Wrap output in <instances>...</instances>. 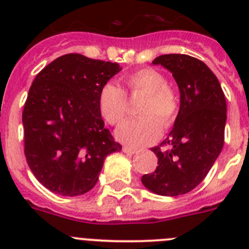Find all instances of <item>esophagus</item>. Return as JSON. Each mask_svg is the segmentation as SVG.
Segmentation results:
<instances>
[{
	"label": "esophagus",
	"mask_w": 249,
	"mask_h": 249,
	"mask_svg": "<svg viewBox=\"0 0 249 249\" xmlns=\"http://www.w3.org/2000/svg\"><path fill=\"white\" fill-rule=\"evenodd\" d=\"M122 151L124 152V153H128V155H135V153H137V149L133 148V147H128V146H123Z\"/></svg>",
	"instance_id": "esophagus-1"
}]
</instances>
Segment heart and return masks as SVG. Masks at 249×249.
<instances>
[{
  "mask_svg": "<svg viewBox=\"0 0 249 249\" xmlns=\"http://www.w3.org/2000/svg\"><path fill=\"white\" fill-rule=\"evenodd\" d=\"M124 86L131 96L144 94L138 113L142 117L126 121L116 136L123 143L133 147L147 146L162 135V127L171 128L179 113V98L167 83L163 73L155 68H140L124 77ZM98 111L106 122L118 126L127 116L128 101L126 93L114 83L107 82L98 92Z\"/></svg>",
  "mask_w": 249,
  "mask_h": 249,
  "instance_id": "b5f03b06",
  "label": "heart"
}]
</instances>
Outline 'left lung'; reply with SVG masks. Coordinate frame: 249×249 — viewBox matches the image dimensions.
Returning a JSON list of instances; mask_svg holds the SVG:
<instances>
[{
    "mask_svg": "<svg viewBox=\"0 0 249 249\" xmlns=\"http://www.w3.org/2000/svg\"><path fill=\"white\" fill-rule=\"evenodd\" d=\"M153 63L172 72L181 106L168 137L152 148L157 168L141 179L152 192L175 197L198 186L221 153L227 105L217 77L198 58L171 53L158 56Z\"/></svg>",
    "mask_w": 249,
    "mask_h": 249,
    "instance_id": "1",
    "label": "left lung"
}]
</instances>
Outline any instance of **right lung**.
<instances>
[{"instance_id":"1","label":"right lung","mask_w":249,"mask_h":249,"mask_svg":"<svg viewBox=\"0 0 249 249\" xmlns=\"http://www.w3.org/2000/svg\"><path fill=\"white\" fill-rule=\"evenodd\" d=\"M117 63L78 53L58 57L36 76L22 112L25 156L46 188L67 197L97 183L103 160L122 146L105 128L98 92Z\"/></svg>"}]
</instances>
